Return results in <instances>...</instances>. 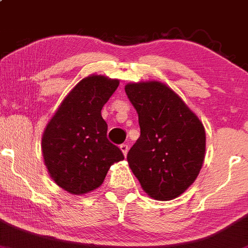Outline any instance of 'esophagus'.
<instances>
[{"label": "esophagus", "mask_w": 248, "mask_h": 248, "mask_svg": "<svg viewBox=\"0 0 248 248\" xmlns=\"http://www.w3.org/2000/svg\"><path fill=\"white\" fill-rule=\"evenodd\" d=\"M119 148H121V150H122V153H123V155L124 156H126V154H127V151H129V146H127V144H121L119 145Z\"/></svg>", "instance_id": "esophagus-1"}]
</instances>
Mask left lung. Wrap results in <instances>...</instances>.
<instances>
[{"label": "left lung", "instance_id": "left-lung-1", "mask_svg": "<svg viewBox=\"0 0 248 248\" xmlns=\"http://www.w3.org/2000/svg\"><path fill=\"white\" fill-rule=\"evenodd\" d=\"M125 92L140 127V138L127 153L129 166L151 198H177L193 185L203 164V125L163 82H132Z\"/></svg>", "mask_w": 248, "mask_h": 248}]
</instances>
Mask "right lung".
<instances>
[{
	"label": "right lung",
	"mask_w": 248,
	"mask_h": 248,
	"mask_svg": "<svg viewBox=\"0 0 248 248\" xmlns=\"http://www.w3.org/2000/svg\"><path fill=\"white\" fill-rule=\"evenodd\" d=\"M119 80L87 77L66 95L42 135V156L50 177L74 195L94 190L108 169L124 159L123 153L106 137L102 108Z\"/></svg>",
	"instance_id": "add662e5"
}]
</instances>
